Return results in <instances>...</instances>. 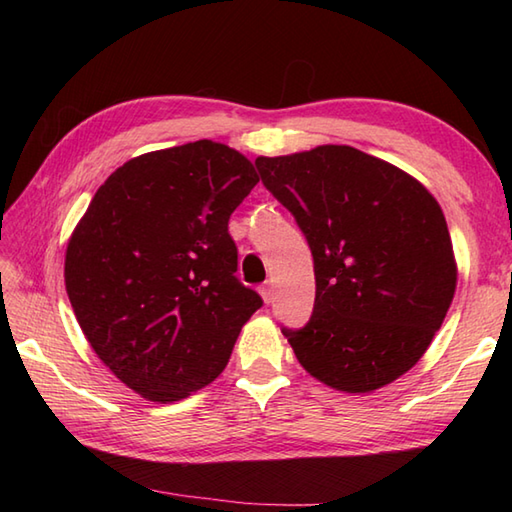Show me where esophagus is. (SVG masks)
Returning <instances> with one entry per match:
<instances>
[{"label": "esophagus", "mask_w": 512, "mask_h": 512, "mask_svg": "<svg viewBox=\"0 0 512 512\" xmlns=\"http://www.w3.org/2000/svg\"><path fill=\"white\" fill-rule=\"evenodd\" d=\"M259 292H262V299H264V303H270L273 301V284H270V281H266V284L259 288Z\"/></svg>", "instance_id": "34e87169"}]
</instances>
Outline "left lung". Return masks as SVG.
<instances>
[{
	"label": "left lung",
	"instance_id": "8db88e82",
	"mask_svg": "<svg viewBox=\"0 0 512 512\" xmlns=\"http://www.w3.org/2000/svg\"><path fill=\"white\" fill-rule=\"evenodd\" d=\"M255 165L312 250V317L299 330L281 328L303 369L347 394L409 372L458 281L436 198L409 173L347 145L259 156Z\"/></svg>",
	"mask_w": 512,
	"mask_h": 512
}]
</instances>
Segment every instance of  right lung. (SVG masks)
<instances>
[{
  "label": "right lung",
  "instance_id": "1",
  "mask_svg": "<svg viewBox=\"0 0 512 512\" xmlns=\"http://www.w3.org/2000/svg\"><path fill=\"white\" fill-rule=\"evenodd\" d=\"M259 182L213 140L149 151L107 178L65 250L85 339L147 400L191 396L222 374L262 297L235 277L228 217Z\"/></svg>",
  "mask_w": 512,
  "mask_h": 512
}]
</instances>
